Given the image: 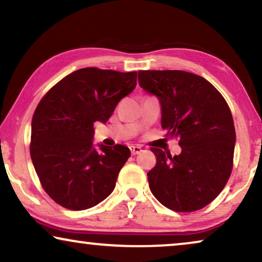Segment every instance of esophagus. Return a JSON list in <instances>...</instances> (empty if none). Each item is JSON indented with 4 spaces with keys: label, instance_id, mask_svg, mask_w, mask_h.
I'll return each mask as SVG.
<instances>
[{
    "label": "esophagus",
    "instance_id": "1",
    "mask_svg": "<svg viewBox=\"0 0 262 262\" xmlns=\"http://www.w3.org/2000/svg\"><path fill=\"white\" fill-rule=\"evenodd\" d=\"M130 150L132 155H137V154L142 151V148L139 145H130Z\"/></svg>",
    "mask_w": 262,
    "mask_h": 262
}]
</instances>
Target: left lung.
<instances>
[{
    "instance_id": "8db88e82",
    "label": "left lung",
    "mask_w": 262,
    "mask_h": 262,
    "mask_svg": "<svg viewBox=\"0 0 262 262\" xmlns=\"http://www.w3.org/2000/svg\"><path fill=\"white\" fill-rule=\"evenodd\" d=\"M139 85L161 103V124L178 137L180 155L151 148L150 191L177 212L209 205L230 178L236 134L227 101L209 81L181 70L138 71Z\"/></svg>"
}]
</instances>
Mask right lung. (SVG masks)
Masks as SVG:
<instances>
[{
	"mask_svg": "<svg viewBox=\"0 0 262 262\" xmlns=\"http://www.w3.org/2000/svg\"><path fill=\"white\" fill-rule=\"evenodd\" d=\"M136 84V71L83 68L53 85L38 103L31 159L44 191L60 206L91 209L113 192L131 152L121 144L95 149L94 123L105 124Z\"/></svg>",
	"mask_w": 262,
	"mask_h": 262,
	"instance_id": "obj_1",
	"label": "right lung"
}]
</instances>
